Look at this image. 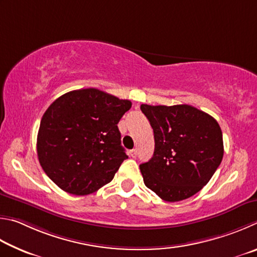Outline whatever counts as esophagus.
Here are the masks:
<instances>
[{"instance_id":"34e87169","label":"esophagus","mask_w":257,"mask_h":257,"mask_svg":"<svg viewBox=\"0 0 257 257\" xmlns=\"http://www.w3.org/2000/svg\"><path fill=\"white\" fill-rule=\"evenodd\" d=\"M137 156H138V151L136 149L130 151V157H132V158H137Z\"/></svg>"}]
</instances>
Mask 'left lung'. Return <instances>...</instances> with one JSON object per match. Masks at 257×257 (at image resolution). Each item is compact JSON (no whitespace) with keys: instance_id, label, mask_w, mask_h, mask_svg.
<instances>
[{"instance_id":"obj_1","label":"left lung","mask_w":257,"mask_h":257,"mask_svg":"<svg viewBox=\"0 0 257 257\" xmlns=\"http://www.w3.org/2000/svg\"><path fill=\"white\" fill-rule=\"evenodd\" d=\"M155 134L154 157L140 165L146 186L167 202L183 201L209 183L223 157L221 128L190 105L142 103Z\"/></svg>"}]
</instances>
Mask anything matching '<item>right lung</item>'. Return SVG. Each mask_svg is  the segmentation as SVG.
<instances>
[{
    "mask_svg": "<svg viewBox=\"0 0 257 257\" xmlns=\"http://www.w3.org/2000/svg\"><path fill=\"white\" fill-rule=\"evenodd\" d=\"M131 106L94 88L58 97L43 115L37 136L38 160L47 176L74 195L109 183L128 158L117 124Z\"/></svg>",
    "mask_w": 257,
    "mask_h": 257,
    "instance_id": "add662e5",
    "label": "right lung"
}]
</instances>
